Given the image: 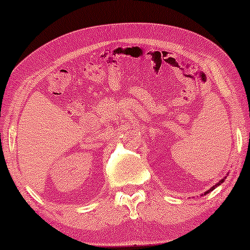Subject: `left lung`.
Segmentation results:
<instances>
[{"mask_svg": "<svg viewBox=\"0 0 250 250\" xmlns=\"http://www.w3.org/2000/svg\"><path fill=\"white\" fill-rule=\"evenodd\" d=\"M225 179H226V176H224V178L221 179V180H219V183H218V184H215V185H214V186H211V188H209L208 191H206V192H204V195H207V193H209V192H210V191H213L214 188H218L219 185H221V184H223L224 181H225ZM202 196H203V195H202Z\"/></svg>", "mask_w": 250, "mask_h": 250, "instance_id": "left-lung-1", "label": "left lung"}]
</instances>
